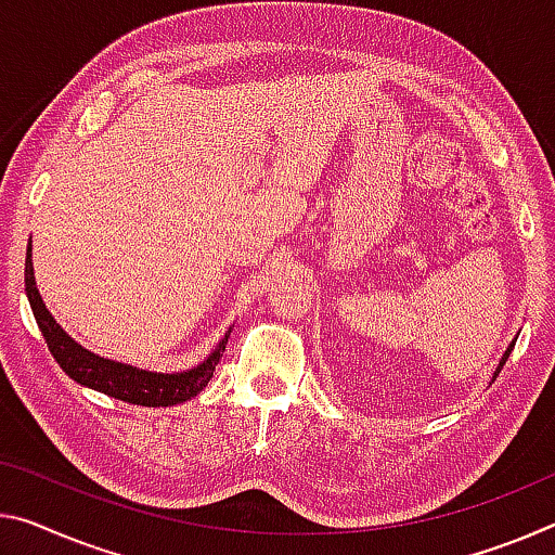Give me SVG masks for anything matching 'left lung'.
I'll use <instances>...</instances> for the list:
<instances>
[{
  "mask_svg": "<svg viewBox=\"0 0 555 555\" xmlns=\"http://www.w3.org/2000/svg\"><path fill=\"white\" fill-rule=\"evenodd\" d=\"M512 350H514V343H512V346H508V350H506V353H504V358H501V363H499V371H501V367H504L506 358H508V353H512ZM499 371H496V373H499Z\"/></svg>",
  "mask_w": 555,
  "mask_h": 555,
  "instance_id": "1",
  "label": "left lung"
}]
</instances>
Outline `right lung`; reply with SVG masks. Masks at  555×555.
<instances>
[{
    "instance_id": "right-lung-1",
    "label": "right lung",
    "mask_w": 555,
    "mask_h": 555,
    "mask_svg": "<svg viewBox=\"0 0 555 555\" xmlns=\"http://www.w3.org/2000/svg\"><path fill=\"white\" fill-rule=\"evenodd\" d=\"M24 284L26 296H29L34 319H37L39 328L43 333V340L51 350V356L56 358L68 377H74L76 383L86 385V388L99 390L111 398L130 402V404H143V408H167V404H178L190 398H195L202 388L212 380L215 367L227 348L230 333L219 340L215 353L209 356L205 363L192 367L188 373H147L138 371V367L113 363V360L99 358L88 353L86 348L78 346L74 338L66 336V331L54 321V315L47 311L41 296L37 292V281H34V267H31V244L26 246V263H24Z\"/></svg>"
}]
</instances>
